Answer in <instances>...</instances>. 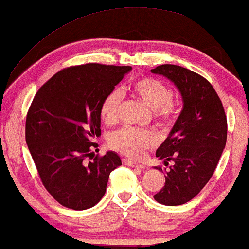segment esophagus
I'll return each mask as SVG.
<instances>
[{
  "label": "esophagus",
  "instance_id": "esophagus-1",
  "mask_svg": "<svg viewBox=\"0 0 249 249\" xmlns=\"http://www.w3.org/2000/svg\"><path fill=\"white\" fill-rule=\"evenodd\" d=\"M122 162H124V164L128 165V166H131V168H137V169H142V165L137 164V163L132 162V161H130V160L124 159V160H122Z\"/></svg>",
  "mask_w": 249,
  "mask_h": 249
}]
</instances>
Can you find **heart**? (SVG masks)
Here are the masks:
<instances>
[{
  "label": "heart",
  "mask_w": 249,
  "mask_h": 249,
  "mask_svg": "<svg viewBox=\"0 0 249 249\" xmlns=\"http://www.w3.org/2000/svg\"><path fill=\"white\" fill-rule=\"evenodd\" d=\"M131 90L155 111V115L163 122L169 121L175 112L171 102L172 93L164 83L155 78H139L131 85ZM121 95L119 90H112L101 105V117L104 122L111 124L118 117ZM155 144V137L151 131L137 128H124L113 132L110 137V146L131 159H138L145 149Z\"/></svg>",
  "instance_id": "1"
}]
</instances>
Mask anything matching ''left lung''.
<instances>
[{
	"label": "left lung",
	"mask_w": 249,
	"mask_h": 249,
	"mask_svg": "<svg viewBox=\"0 0 249 249\" xmlns=\"http://www.w3.org/2000/svg\"><path fill=\"white\" fill-rule=\"evenodd\" d=\"M178 88L182 110L172 130L156 151L166 170L163 188L154 195L168 206L182 205L197 196L213 176L227 142V117L220 97L205 78L186 68L162 64L151 70Z\"/></svg>",
	"instance_id": "1"
}]
</instances>
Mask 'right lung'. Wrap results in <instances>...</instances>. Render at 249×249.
Here are the masks:
<instances>
[{
	"label": "right lung",
	"instance_id": "add662e5",
	"mask_svg": "<svg viewBox=\"0 0 249 249\" xmlns=\"http://www.w3.org/2000/svg\"><path fill=\"white\" fill-rule=\"evenodd\" d=\"M130 70L98 63L70 67L34 97L26 119L27 146L44 187L68 209L86 210L100 202L110 173L121 165L115 152L94 156V139L101 136L102 102Z\"/></svg>",
	"mask_w": 249,
	"mask_h": 249
}]
</instances>
